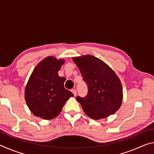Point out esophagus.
<instances>
[{
    "instance_id": "esophagus-1",
    "label": "esophagus",
    "mask_w": 154,
    "mask_h": 154,
    "mask_svg": "<svg viewBox=\"0 0 154 154\" xmlns=\"http://www.w3.org/2000/svg\"><path fill=\"white\" fill-rule=\"evenodd\" d=\"M71 92H72V94H73L75 96L77 95V91H76V90H75V89H72L71 90Z\"/></svg>"
}]
</instances>
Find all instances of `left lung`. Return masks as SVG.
<instances>
[{
  "mask_svg": "<svg viewBox=\"0 0 154 154\" xmlns=\"http://www.w3.org/2000/svg\"><path fill=\"white\" fill-rule=\"evenodd\" d=\"M88 88L85 98L77 96L84 113L93 119L107 118L118 110L123 100L122 83L113 69L92 55L73 57Z\"/></svg>",
  "mask_w": 154,
  "mask_h": 154,
  "instance_id": "left-lung-1",
  "label": "left lung"
}]
</instances>
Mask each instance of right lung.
Returning <instances> with one entry per match:
<instances>
[{"mask_svg":"<svg viewBox=\"0 0 154 154\" xmlns=\"http://www.w3.org/2000/svg\"><path fill=\"white\" fill-rule=\"evenodd\" d=\"M65 60L48 56L36 65L25 88V100L34 116L43 119L56 118L64 104L74 96L64 88V77L58 75Z\"/></svg>","mask_w":154,"mask_h":154,"instance_id":"1","label":"right lung"}]
</instances>
